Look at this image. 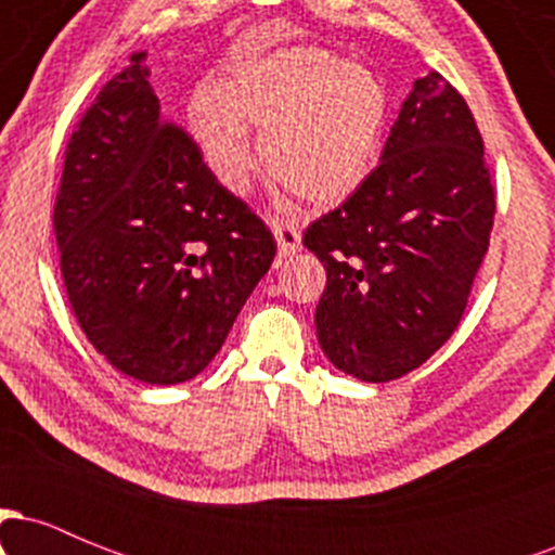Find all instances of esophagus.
Masks as SVG:
<instances>
[{
	"label": "esophagus",
	"instance_id": "34e87169",
	"mask_svg": "<svg viewBox=\"0 0 555 555\" xmlns=\"http://www.w3.org/2000/svg\"><path fill=\"white\" fill-rule=\"evenodd\" d=\"M271 232L276 237L279 253L282 256H292L302 247V237H299V227L289 219H279V216H271Z\"/></svg>",
	"mask_w": 555,
	"mask_h": 555
}]
</instances>
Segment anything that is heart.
<instances>
[{"label": "heart", "mask_w": 555, "mask_h": 555, "mask_svg": "<svg viewBox=\"0 0 555 555\" xmlns=\"http://www.w3.org/2000/svg\"><path fill=\"white\" fill-rule=\"evenodd\" d=\"M388 95L371 69L315 47L237 60L190 101V127L224 188L245 193L263 132L271 175L313 206L358 193L380 158Z\"/></svg>", "instance_id": "obj_1"}]
</instances>
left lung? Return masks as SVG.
<instances>
[{
  "label": "left lung",
  "instance_id": "left-lung-1",
  "mask_svg": "<svg viewBox=\"0 0 555 555\" xmlns=\"http://www.w3.org/2000/svg\"><path fill=\"white\" fill-rule=\"evenodd\" d=\"M493 216L467 101L443 75L417 78L367 182L305 229L326 269L315 328L328 360L386 384L438 352L467 308Z\"/></svg>",
  "mask_w": 555,
  "mask_h": 555
}]
</instances>
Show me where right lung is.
<instances>
[{
	"label": "right lung",
	"mask_w": 555,
	"mask_h": 555,
	"mask_svg": "<svg viewBox=\"0 0 555 555\" xmlns=\"http://www.w3.org/2000/svg\"><path fill=\"white\" fill-rule=\"evenodd\" d=\"M143 62L132 54L75 125L54 234L88 341L130 378L171 386L216 358L276 242L164 119Z\"/></svg>",
	"instance_id": "obj_1"
}]
</instances>
